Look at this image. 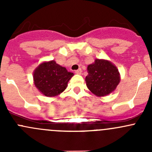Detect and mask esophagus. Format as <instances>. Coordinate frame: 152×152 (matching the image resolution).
Listing matches in <instances>:
<instances>
[{"instance_id":"obj_1","label":"esophagus","mask_w":152,"mask_h":152,"mask_svg":"<svg viewBox=\"0 0 152 152\" xmlns=\"http://www.w3.org/2000/svg\"><path fill=\"white\" fill-rule=\"evenodd\" d=\"M82 69L81 68H79L78 69V70H75V73H76V74H81V73H82Z\"/></svg>"}]
</instances>
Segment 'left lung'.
<instances>
[{"label": "left lung", "mask_w": 152, "mask_h": 152, "mask_svg": "<svg viewBox=\"0 0 152 152\" xmlns=\"http://www.w3.org/2000/svg\"><path fill=\"white\" fill-rule=\"evenodd\" d=\"M85 81L89 90L97 96H104L115 90L120 82L118 70L107 60L96 59L87 67Z\"/></svg>", "instance_id": "left-lung-1"}]
</instances>
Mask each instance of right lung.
Instances as JSON below:
<instances>
[{
    "label": "right lung",
    "instance_id": "add662e5",
    "mask_svg": "<svg viewBox=\"0 0 152 152\" xmlns=\"http://www.w3.org/2000/svg\"><path fill=\"white\" fill-rule=\"evenodd\" d=\"M73 76L66 68L53 60L40 64L34 72L37 88L48 97L56 96L66 89L67 82Z\"/></svg>",
    "mask_w": 152,
    "mask_h": 152
}]
</instances>
